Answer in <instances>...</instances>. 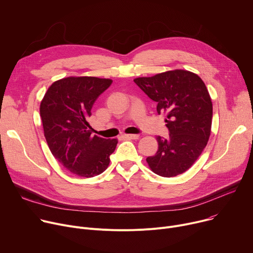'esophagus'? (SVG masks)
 <instances>
[{
  "label": "esophagus",
  "instance_id": "1",
  "mask_svg": "<svg viewBox=\"0 0 253 253\" xmlns=\"http://www.w3.org/2000/svg\"><path fill=\"white\" fill-rule=\"evenodd\" d=\"M125 136H126V138H129V139H136V138H138V134H132V133H130V134H125Z\"/></svg>",
  "mask_w": 253,
  "mask_h": 253
}]
</instances>
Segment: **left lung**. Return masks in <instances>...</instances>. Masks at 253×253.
Masks as SVG:
<instances>
[{
    "instance_id": "8db88e82",
    "label": "left lung",
    "mask_w": 253,
    "mask_h": 253,
    "mask_svg": "<svg viewBox=\"0 0 253 253\" xmlns=\"http://www.w3.org/2000/svg\"><path fill=\"white\" fill-rule=\"evenodd\" d=\"M133 81L157 102L158 114L167 117L169 136H157L158 152L147 158L152 171L167 178L186 172L210 136L213 107L205 83L197 74L180 69Z\"/></svg>"
}]
</instances>
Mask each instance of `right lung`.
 Returning a JSON list of instances; mask_svg holds the SVG:
<instances>
[{"instance_id": "1", "label": "right lung", "mask_w": 253, "mask_h": 253, "mask_svg": "<svg viewBox=\"0 0 253 253\" xmlns=\"http://www.w3.org/2000/svg\"><path fill=\"white\" fill-rule=\"evenodd\" d=\"M112 80L67 77L54 82L40 105V117L48 147L66 170L84 178L105 171L118 139L91 134L89 117L96 98Z\"/></svg>"}]
</instances>
